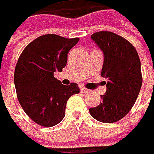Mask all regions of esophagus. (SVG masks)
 <instances>
[{"label": "esophagus", "instance_id": "esophagus-1", "mask_svg": "<svg viewBox=\"0 0 154 154\" xmlns=\"http://www.w3.org/2000/svg\"><path fill=\"white\" fill-rule=\"evenodd\" d=\"M81 91H82L83 93H87V92H90V90L86 89L85 87H82V88H81Z\"/></svg>", "mask_w": 154, "mask_h": 154}]
</instances>
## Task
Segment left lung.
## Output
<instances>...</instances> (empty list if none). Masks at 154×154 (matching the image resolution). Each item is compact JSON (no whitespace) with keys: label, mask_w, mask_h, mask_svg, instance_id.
Here are the masks:
<instances>
[{"label":"left lung","mask_w":154,"mask_h":154,"mask_svg":"<svg viewBox=\"0 0 154 154\" xmlns=\"http://www.w3.org/2000/svg\"><path fill=\"white\" fill-rule=\"evenodd\" d=\"M104 53L101 76L108 79L102 101L89 112L96 120L114 123L120 120L135 104L142 85L140 60L136 49L124 37L110 31L91 35Z\"/></svg>","instance_id":"left-lung-1"}]
</instances>
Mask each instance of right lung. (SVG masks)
Returning <instances> with one entry per match:
<instances>
[{
	"mask_svg": "<svg viewBox=\"0 0 154 154\" xmlns=\"http://www.w3.org/2000/svg\"><path fill=\"white\" fill-rule=\"evenodd\" d=\"M78 41L43 35L28 44L17 61L14 75L17 98L25 113L41 126L61 122L69 97L80 91L77 84L63 85L54 77L55 71L66 66L69 51Z\"/></svg>",
	"mask_w": 154,
	"mask_h": 154,
	"instance_id": "obj_1",
	"label": "right lung"
}]
</instances>
